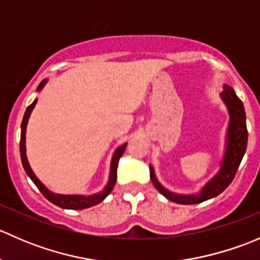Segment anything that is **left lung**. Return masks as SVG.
<instances>
[{"label":"left lung","mask_w":260,"mask_h":260,"mask_svg":"<svg viewBox=\"0 0 260 260\" xmlns=\"http://www.w3.org/2000/svg\"><path fill=\"white\" fill-rule=\"evenodd\" d=\"M222 99L226 103L230 113V124L229 132H228V146L225 152L224 161H222L221 170L219 174L212 179L210 182L206 183L205 187L201 190L200 193L192 196L177 195V193L170 192L165 187H162L154 176V171L149 166V176L154 187L169 200L174 203L182 204V205H192V204H200L209 199L215 198L221 193L228 186L232 183L237 175L238 169L240 166L244 153H245L246 145H248V129H246L245 122V111L244 106L239 98L235 94L234 89L229 85H224V90L221 93Z\"/></svg>","instance_id":"obj_1"}]
</instances>
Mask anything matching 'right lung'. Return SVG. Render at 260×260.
Wrapping results in <instances>:
<instances>
[{"mask_svg":"<svg viewBox=\"0 0 260 260\" xmlns=\"http://www.w3.org/2000/svg\"><path fill=\"white\" fill-rule=\"evenodd\" d=\"M46 83V80H43L38 86V90H40L41 88L44 86V84ZM36 101H34V103H31L30 106L27 107L26 109L25 114H23V119L22 123H21V140H20V154H21V161H22V166L25 169L26 174L28 175L32 182L35 183L36 187L40 190V192L48 199L49 201H51L52 204H55L56 206L62 209H73V210H81V209H86L90 208V206L96 205V204L102 203L107 196L111 193V191L113 190L115 181H117V166H118V161H119L120 156L124 152L125 147H127V143L123 146H120L119 148H117V151L114 152L113 159H112V165H111V177H109V182L107 185V187L104 188L102 192L96 193V195L93 196H79V195H59V193H52L51 191H49L43 183L40 182V180L35 176V174L32 172V170L30 169V165H28L27 158H26V147H25V133H26V125H27V120L28 117H30L31 112H32L34 107H35Z\"/></svg>","mask_w":260,"mask_h":260,"instance_id":"right-lung-1","label":"right lung"}]
</instances>
